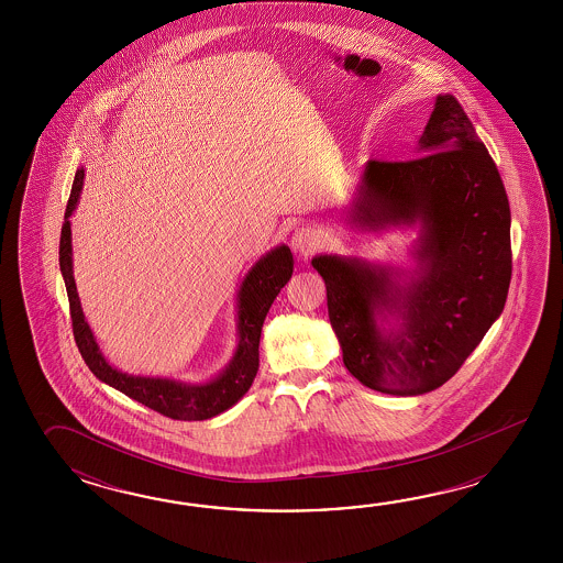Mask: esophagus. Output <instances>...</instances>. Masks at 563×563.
I'll list each match as a JSON object with an SVG mask.
<instances>
[{
  "label": "esophagus",
  "instance_id": "1",
  "mask_svg": "<svg viewBox=\"0 0 563 563\" xmlns=\"http://www.w3.org/2000/svg\"><path fill=\"white\" fill-rule=\"evenodd\" d=\"M318 247H320V235L313 229H299L291 238V250L301 257H308Z\"/></svg>",
  "mask_w": 563,
  "mask_h": 563
}]
</instances>
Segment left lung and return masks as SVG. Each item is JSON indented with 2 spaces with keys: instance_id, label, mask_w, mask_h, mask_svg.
I'll list each match as a JSON object with an SVG mask.
<instances>
[{
  "instance_id": "left-lung-1",
  "label": "left lung",
  "mask_w": 563,
  "mask_h": 563,
  "mask_svg": "<svg viewBox=\"0 0 563 563\" xmlns=\"http://www.w3.org/2000/svg\"><path fill=\"white\" fill-rule=\"evenodd\" d=\"M410 161H368L347 223L419 229L412 267L316 255L347 372L384 395L443 386L501 316L511 211L499 170L453 95H439Z\"/></svg>"
}]
</instances>
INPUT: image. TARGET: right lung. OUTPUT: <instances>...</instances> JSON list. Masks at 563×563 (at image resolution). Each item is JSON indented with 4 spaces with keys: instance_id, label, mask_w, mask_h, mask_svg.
<instances>
[{
    "instance_id": "right-lung-1",
    "label": "right lung",
    "mask_w": 563,
    "mask_h": 563,
    "mask_svg": "<svg viewBox=\"0 0 563 563\" xmlns=\"http://www.w3.org/2000/svg\"><path fill=\"white\" fill-rule=\"evenodd\" d=\"M85 185V168L76 170L73 192L66 205L60 235V272L68 291L76 346L86 366L98 380L122 395L175 420H207L225 412L250 390L260 368V338L265 316L277 294L294 274V255L287 245H277L262 255L245 274L238 291V346L228 366L207 383H185L163 376H136L114 368L96 342L80 306L74 282L73 229L70 217Z\"/></svg>"
}]
</instances>
